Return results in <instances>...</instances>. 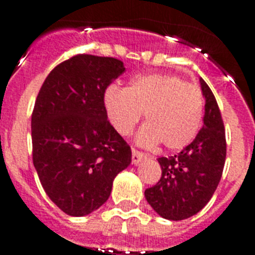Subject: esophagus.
<instances>
[{
    "instance_id": "1",
    "label": "esophagus",
    "mask_w": 255,
    "mask_h": 255,
    "mask_svg": "<svg viewBox=\"0 0 255 255\" xmlns=\"http://www.w3.org/2000/svg\"><path fill=\"white\" fill-rule=\"evenodd\" d=\"M144 159V155L141 152L136 151V149H132V164H139L141 160Z\"/></svg>"
}]
</instances>
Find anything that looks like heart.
I'll return each mask as SVG.
<instances>
[{
    "mask_svg": "<svg viewBox=\"0 0 255 255\" xmlns=\"http://www.w3.org/2000/svg\"><path fill=\"white\" fill-rule=\"evenodd\" d=\"M110 123L119 135H129L143 114L144 126L137 141L144 147L163 144L180 151L196 137L204 118L200 87L168 74H141L127 88L112 85L103 94Z\"/></svg>",
    "mask_w": 255,
    "mask_h": 255,
    "instance_id": "b5f03b06",
    "label": "heart"
}]
</instances>
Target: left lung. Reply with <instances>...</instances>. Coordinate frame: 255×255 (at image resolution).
<instances>
[{"mask_svg": "<svg viewBox=\"0 0 255 255\" xmlns=\"http://www.w3.org/2000/svg\"><path fill=\"white\" fill-rule=\"evenodd\" d=\"M205 96L204 126L180 153L159 157L161 177L144 192L148 204L163 218L180 221L209 202L221 180L226 159L225 127L213 92L200 78Z\"/></svg>", "mask_w": 255, "mask_h": 255, "instance_id": "1", "label": "left lung"}]
</instances>
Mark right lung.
I'll return each instance as SVG.
<instances>
[{"instance_id": "obj_1", "label": "right lung", "mask_w": 255, "mask_h": 255, "mask_svg": "<svg viewBox=\"0 0 255 255\" xmlns=\"http://www.w3.org/2000/svg\"><path fill=\"white\" fill-rule=\"evenodd\" d=\"M126 71L110 57L78 54L47 75L31 115L33 163L46 194L66 214L87 216L107 201L131 164L127 141L108 122L106 88Z\"/></svg>"}]
</instances>
